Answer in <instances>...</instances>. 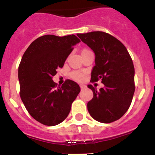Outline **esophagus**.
Listing matches in <instances>:
<instances>
[{
    "mask_svg": "<svg viewBox=\"0 0 155 155\" xmlns=\"http://www.w3.org/2000/svg\"><path fill=\"white\" fill-rule=\"evenodd\" d=\"M80 87H81V89H84L86 87L85 85H84V84H80Z\"/></svg>",
    "mask_w": 155,
    "mask_h": 155,
    "instance_id": "34e87169",
    "label": "esophagus"
}]
</instances>
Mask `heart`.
<instances>
[{"label": "heart", "mask_w": 155, "mask_h": 155, "mask_svg": "<svg viewBox=\"0 0 155 155\" xmlns=\"http://www.w3.org/2000/svg\"><path fill=\"white\" fill-rule=\"evenodd\" d=\"M71 78L77 81H82L84 80V75L78 71H74L71 74Z\"/></svg>", "instance_id": "obj_1"}]
</instances>
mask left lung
I'll list each match as a JSON object with an SVG mask.
<instances>
[{
    "mask_svg": "<svg viewBox=\"0 0 155 155\" xmlns=\"http://www.w3.org/2000/svg\"><path fill=\"white\" fill-rule=\"evenodd\" d=\"M77 35L95 54L91 81H102L104 87L91 84L93 98L87 110L94 120L109 124L119 120L130 108L134 91V66L127 48L120 40L104 31H91Z\"/></svg>",
    "mask_w": 155,
    "mask_h": 155,
    "instance_id": "8db88e82",
    "label": "left lung"
}]
</instances>
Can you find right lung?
<instances>
[{"mask_svg": "<svg viewBox=\"0 0 155 155\" xmlns=\"http://www.w3.org/2000/svg\"><path fill=\"white\" fill-rule=\"evenodd\" d=\"M80 42L74 35H42L23 54L18 67L20 96L28 113L43 125L62 123L80 92V87L73 81H65L56 87L52 80L57 70L64 67L73 46Z\"/></svg>", "mask_w": 155, "mask_h": 155, "instance_id": "1", "label": "right lung"}]
</instances>
